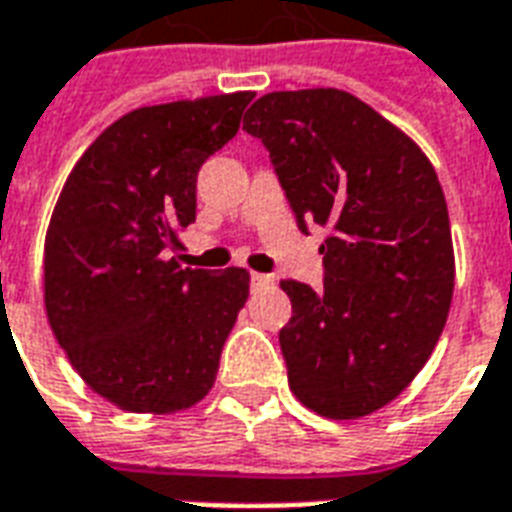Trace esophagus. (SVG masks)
<instances>
[{"mask_svg":"<svg viewBox=\"0 0 512 512\" xmlns=\"http://www.w3.org/2000/svg\"><path fill=\"white\" fill-rule=\"evenodd\" d=\"M273 279L271 276H265V273H252V287L260 289V287H271Z\"/></svg>","mask_w":512,"mask_h":512,"instance_id":"34e87169","label":"esophagus"}]
</instances>
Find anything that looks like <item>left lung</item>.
I'll list each match as a JSON object with an SVG mask.
<instances>
[{"mask_svg": "<svg viewBox=\"0 0 512 512\" xmlns=\"http://www.w3.org/2000/svg\"><path fill=\"white\" fill-rule=\"evenodd\" d=\"M244 130L271 151L300 228H329L324 289L281 281L289 388L327 420H361L409 388L449 316L454 247L436 170L404 130L335 87L268 92Z\"/></svg>", "mask_w": 512, "mask_h": 512, "instance_id": "obj_1", "label": "left lung"}]
</instances>
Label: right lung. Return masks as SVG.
<instances>
[{"mask_svg": "<svg viewBox=\"0 0 512 512\" xmlns=\"http://www.w3.org/2000/svg\"><path fill=\"white\" fill-rule=\"evenodd\" d=\"M252 92L135 108L68 172L44 236V311L79 377L124 412L175 414L215 385L249 273L180 268L196 175Z\"/></svg>", "mask_w": 512, "mask_h": 512, "instance_id": "obj_1", "label": "right lung"}]
</instances>
